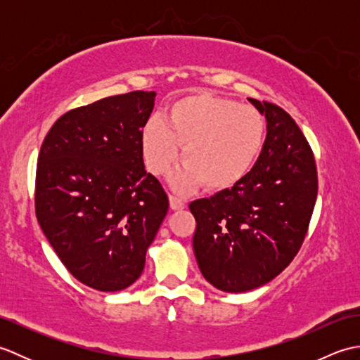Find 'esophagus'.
I'll list each match as a JSON object with an SVG mask.
<instances>
[{"label": "esophagus", "instance_id": "34e87169", "mask_svg": "<svg viewBox=\"0 0 360 360\" xmlns=\"http://www.w3.org/2000/svg\"><path fill=\"white\" fill-rule=\"evenodd\" d=\"M187 205L186 198L178 196V195H170V207L173 210H179V209H184Z\"/></svg>", "mask_w": 360, "mask_h": 360}]
</instances>
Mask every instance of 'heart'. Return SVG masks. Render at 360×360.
I'll list each match as a JSON object with an SVG mask.
<instances>
[{"label": "heart", "mask_w": 360, "mask_h": 360, "mask_svg": "<svg viewBox=\"0 0 360 360\" xmlns=\"http://www.w3.org/2000/svg\"><path fill=\"white\" fill-rule=\"evenodd\" d=\"M264 136V119L252 106L212 94H192L168 106L164 119H150L141 143L151 173H167L184 147L186 168L174 176L176 186L201 182L209 190H224L250 172L263 150Z\"/></svg>", "instance_id": "obj_1"}]
</instances>
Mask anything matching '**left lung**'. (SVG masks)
Wrapping results in <instances>:
<instances>
[{
  "mask_svg": "<svg viewBox=\"0 0 360 360\" xmlns=\"http://www.w3.org/2000/svg\"><path fill=\"white\" fill-rule=\"evenodd\" d=\"M249 102L267 122L255 165L233 187L188 205L198 266L224 292H246L285 271L302 248L317 200L314 153L295 120L275 103Z\"/></svg>",
  "mask_w": 360,
  "mask_h": 360,
  "instance_id": "obj_1",
  "label": "left lung"
}]
</instances>
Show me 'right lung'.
<instances>
[{"label": "right lung", "instance_id": "obj_1", "mask_svg": "<svg viewBox=\"0 0 360 360\" xmlns=\"http://www.w3.org/2000/svg\"><path fill=\"white\" fill-rule=\"evenodd\" d=\"M155 96L131 91L65 112L38 155V224L66 269L102 292L141 277L168 212L162 184L145 170L141 143Z\"/></svg>", "mask_w": 360, "mask_h": 360}]
</instances>
